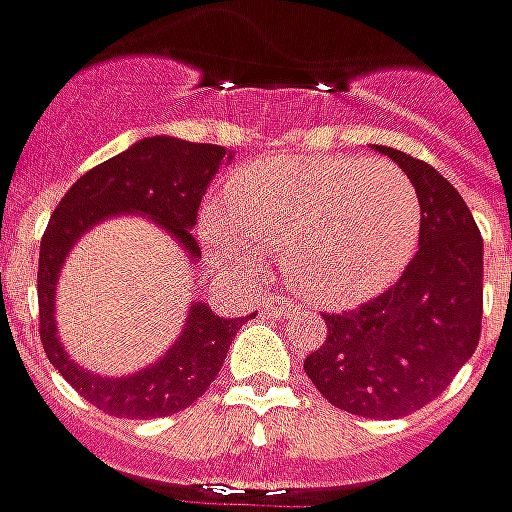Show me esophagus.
Wrapping results in <instances>:
<instances>
[{
	"instance_id": "obj_1",
	"label": "esophagus",
	"mask_w": 512,
	"mask_h": 512,
	"mask_svg": "<svg viewBox=\"0 0 512 512\" xmlns=\"http://www.w3.org/2000/svg\"><path fill=\"white\" fill-rule=\"evenodd\" d=\"M260 313L271 318H285L291 316V313H296V305H293L288 296H266V299L260 302Z\"/></svg>"
}]
</instances>
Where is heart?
I'll return each instance as SVG.
<instances>
[{
  "instance_id": "heart-1",
  "label": "heart",
  "mask_w": 512,
  "mask_h": 512,
  "mask_svg": "<svg viewBox=\"0 0 512 512\" xmlns=\"http://www.w3.org/2000/svg\"><path fill=\"white\" fill-rule=\"evenodd\" d=\"M421 199L391 160L280 155L227 185V207L202 213L210 255L255 271L280 249L285 277L321 305L366 302L399 280L416 252Z\"/></svg>"
}]
</instances>
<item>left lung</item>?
Instances as JSON below:
<instances>
[{
    "instance_id": "8db88e82",
    "label": "left lung",
    "mask_w": 512,
    "mask_h": 512,
    "mask_svg": "<svg viewBox=\"0 0 512 512\" xmlns=\"http://www.w3.org/2000/svg\"><path fill=\"white\" fill-rule=\"evenodd\" d=\"M421 199L418 252L357 310L327 313V341L305 360L318 393L346 413L402 418L441 396L482 330V238L455 185L430 163L377 146Z\"/></svg>"
}]
</instances>
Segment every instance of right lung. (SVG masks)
<instances>
[{
	"mask_svg": "<svg viewBox=\"0 0 512 512\" xmlns=\"http://www.w3.org/2000/svg\"><path fill=\"white\" fill-rule=\"evenodd\" d=\"M232 152L216 144H191L155 135L82 174L60 199L46 224L38 257L41 343L49 363L91 405L116 418H160L180 413L210 388L235 332L246 318H221L202 302L191 305L180 338L166 355L130 377H99L80 368L63 349L55 327V288L74 241L107 216L141 213L169 230L188 260H199L191 230L207 185Z\"/></svg>",
	"mask_w": 512,
	"mask_h": 512,
	"instance_id": "1",
	"label": "right lung"
}]
</instances>
